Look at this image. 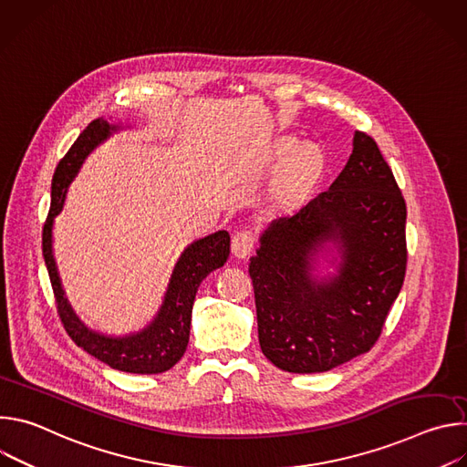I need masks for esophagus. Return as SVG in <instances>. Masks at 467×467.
<instances>
[{
    "instance_id": "34e87169",
    "label": "esophagus",
    "mask_w": 467,
    "mask_h": 467,
    "mask_svg": "<svg viewBox=\"0 0 467 467\" xmlns=\"http://www.w3.org/2000/svg\"><path fill=\"white\" fill-rule=\"evenodd\" d=\"M254 247V236L251 231L247 229H240L233 234V240H231V251L234 256L238 258H245L251 254Z\"/></svg>"
}]
</instances>
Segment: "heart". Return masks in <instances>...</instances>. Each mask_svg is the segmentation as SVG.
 <instances>
[{
	"label": "heart",
	"instance_id": "1",
	"mask_svg": "<svg viewBox=\"0 0 467 467\" xmlns=\"http://www.w3.org/2000/svg\"><path fill=\"white\" fill-rule=\"evenodd\" d=\"M294 149V142H279L274 150L275 161H285L288 154L291 155L274 188V199L281 207L294 205L303 199L321 175L325 164L323 153L316 146H303L296 152Z\"/></svg>",
	"mask_w": 467,
	"mask_h": 467
}]
</instances>
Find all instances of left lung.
Listing matches in <instances>:
<instances>
[{"label":"left lung","instance_id":"obj_1","mask_svg":"<svg viewBox=\"0 0 467 467\" xmlns=\"http://www.w3.org/2000/svg\"><path fill=\"white\" fill-rule=\"evenodd\" d=\"M407 203L377 142L355 130L353 153L328 190L274 220L249 262L260 349L279 369L321 373L379 340L407 272ZM339 274H311L323 243Z\"/></svg>","mask_w":467,"mask_h":467}]
</instances>
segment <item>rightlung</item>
<instances>
[{
  "mask_svg": "<svg viewBox=\"0 0 467 467\" xmlns=\"http://www.w3.org/2000/svg\"><path fill=\"white\" fill-rule=\"evenodd\" d=\"M118 125H110L107 119L98 118L78 137L74 146L66 153L51 181V207L42 231V253L46 268L49 274L57 312L76 346L83 348L94 358L105 362L112 369L125 373H162L173 368L186 351L190 338V321L195 292L202 281L227 262L231 236L227 231H218L205 238H199L190 244L181 258L177 260L164 303L155 319L137 335L112 338L90 330L72 310L68 299L64 296L57 264L53 258L51 229L55 216L62 211L66 192L78 175L85 159L107 140Z\"/></svg>",
  "mask_w": 467,
  "mask_h": 467,
  "instance_id": "right-lung-1",
  "label": "right lung"
}]
</instances>
